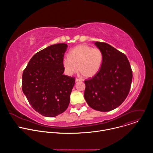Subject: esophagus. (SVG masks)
Returning a JSON list of instances; mask_svg holds the SVG:
<instances>
[{
  "label": "esophagus",
  "instance_id": "34e87169",
  "mask_svg": "<svg viewBox=\"0 0 153 153\" xmlns=\"http://www.w3.org/2000/svg\"><path fill=\"white\" fill-rule=\"evenodd\" d=\"M82 80H81V79H79V78H76V82H79V81H82Z\"/></svg>",
  "mask_w": 153,
  "mask_h": 153
}]
</instances>
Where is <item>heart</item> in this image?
I'll return each instance as SVG.
<instances>
[{
  "label": "heart",
  "instance_id": "1",
  "mask_svg": "<svg viewBox=\"0 0 153 153\" xmlns=\"http://www.w3.org/2000/svg\"><path fill=\"white\" fill-rule=\"evenodd\" d=\"M103 62V54L98 48L87 45H80L73 48L63 58V64L68 74L77 70L85 77L94 76L100 70Z\"/></svg>",
  "mask_w": 153,
  "mask_h": 153
}]
</instances>
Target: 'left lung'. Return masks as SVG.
Segmentation results:
<instances>
[{"label":"left lung","mask_w":153,"mask_h":153,"mask_svg":"<svg viewBox=\"0 0 153 153\" xmlns=\"http://www.w3.org/2000/svg\"><path fill=\"white\" fill-rule=\"evenodd\" d=\"M101 50L103 62L99 71L85 80L84 97L97 111H111L128 96L133 79L132 70L126 55L105 42H96Z\"/></svg>","instance_id":"left-lung-1"}]
</instances>
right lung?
Segmentation results:
<instances>
[{"label":"right lung","mask_w":153,"mask_h":153,"mask_svg":"<svg viewBox=\"0 0 153 153\" xmlns=\"http://www.w3.org/2000/svg\"><path fill=\"white\" fill-rule=\"evenodd\" d=\"M68 45L57 43L36 53L22 74V91L34 110L55 117L67 110L75 77L64 75L63 60Z\"/></svg>","instance_id":"1"}]
</instances>
